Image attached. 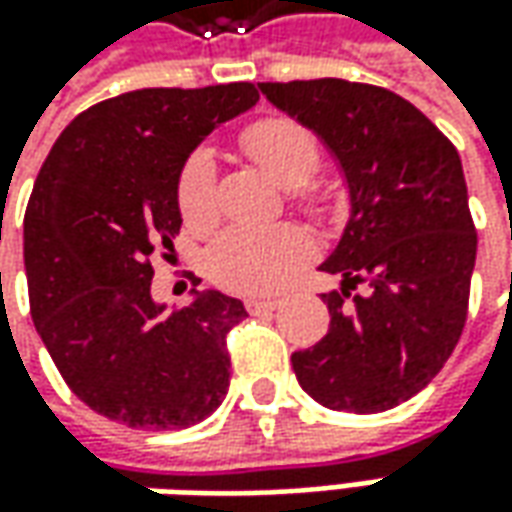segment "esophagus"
Here are the masks:
<instances>
[{
    "instance_id": "1",
    "label": "esophagus",
    "mask_w": 512,
    "mask_h": 512,
    "mask_svg": "<svg viewBox=\"0 0 512 512\" xmlns=\"http://www.w3.org/2000/svg\"><path fill=\"white\" fill-rule=\"evenodd\" d=\"M280 306V300L277 297H246V309L257 314V311H272Z\"/></svg>"
}]
</instances>
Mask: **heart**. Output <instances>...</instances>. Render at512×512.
Here are the masks:
<instances>
[{"mask_svg": "<svg viewBox=\"0 0 512 512\" xmlns=\"http://www.w3.org/2000/svg\"><path fill=\"white\" fill-rule=\"evenodd\" d=\"M243 150L272 175L277 184L294 189L309 209L320 212V198L303 184L320 167L317 138L291 118H263L243 133ZM178 209L192 232H206L218 221V169L206 150H195L178 172ZM314 243L297 223L277 226H232L209 252L212 277L232 291L263 294L280 289L291 274L309 263Z\"/></svg>", "mask_w": 512, "mask_h": 512, "instance_id": "obj_1", "label": "heart"}]
</instances>
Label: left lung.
Returning <instances> with one entry per match:
<instances>
[{"label": "left lung", "instance_id": "left-lung-1", "mask_svg": "<svg viewBox=\"0 0 512 512\" xmlns=\"http://www.w3.org/2000/svg\"><path fill=\"white\" fill-rule=\"evenodd\" d=\"M340 164L351 215L320 272L326 337L294 351L297 382L331 411L379 414L419 394L462 337L476 229L459 152L397 93L345 79L263 81ZM360 282L366 291L354 295Z\"/></svg>", "mask_w": 512, "mask_h": 512}]
</instances>
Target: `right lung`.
I'll list each match as a JSON object with an SVG mask.
<instances>
[{
    "mask_svg": "<svg viewBox=\"0 0 512 512\" xmlns=\"http://www.w3.org/2000/svg\"><path fill=\"white\" fill-rule=\"evenodd\" d=\"M249 81L147 87L76 115L25 212L30 317L70 391L141 431L198 425L229 391L226 334L246 317L221 291L169 311L152 260L181 229L178 172L223 121L257 104Z\"/></svg>",
    "mask_w": 512,
    "mask_h": 512,
    "instance_id": "add662e5",
    "label": "right lung"
}]
</instances>
